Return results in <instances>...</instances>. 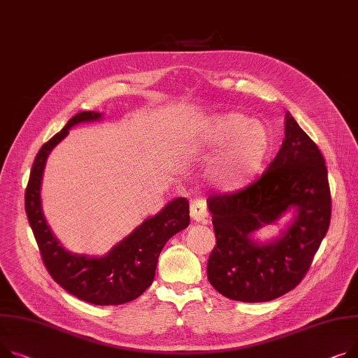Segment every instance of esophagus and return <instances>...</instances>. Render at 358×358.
Segmentation results:
<instances>
[{"label": "esophagus", "instance_id": "esophagus-1", "mask_svg": "<svg viewBox=\"0 0 358 358\" xmlns=\"http://www.w3.org/2000/svg\"><path fill=\"white\" fill-rule=\"evenodd\" d=\"M189 214H192V219L199 223H206L207 220V206L206 201L201 199H196L192 201L189 206Z\"/></svg>", "mask_w": 358, "mask_h": 358}]
</instances>
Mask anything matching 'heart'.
<instances>
[{
  "label": "heart",
  "instance_id": "obj_1",
  "mask_svg": "<svg viewBox=\"0 0 358 358\" xmlns=\"http://www.w3.org/2000/svg\"><path fill=\"white\" fill-rule=\"evenodd\" d=\"M193 148L199 154L214 155L210 178L223 193H239L249 187L272 157L273 138L268 127L255 122L241 112L210 116L201 122Z\"/></svg>",
  "mask_w": 358,
  "mask_h": 358
}]
</instances>
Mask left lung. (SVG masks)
Listing matches in <instances>:
<instances>
[{
	"mask_svg": "<svg viewBox=\"0 0 358 358\" xmlns=\"http://www.w3.org/2000/svg\"><path fill=\"white\" fill-rule=\"evenodd\" d=\"M216 246L207 278L223 296L266 302L292 291L308 272L331 220V194L324 157L315 142L285 115L282 147L256 182L239 193L207 200ZM287 212L292 222L276 240L255 241L262 227Z\"/></svg>",
	"mask_w": 358,
	"mask_h": 358,
	"instance_id": "left-lung-1",
	"label": "left lung"
}]
</instances>
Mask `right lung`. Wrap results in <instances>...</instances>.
<instances>
[{"label":"right lung","mask_w":358,"mask_h":358,"mask_svg":"<svg viewBox=\"0 0 358 358\" xmlns=\"http://www.w3.org/2000/svg\"><path fill=\"white\" fill-rule=\"evenodd\" d=\"M99 119L101 112H80L40 148L26 188V213L44 265L63 289L93 305H121L136 299L152 283L162 248L189 223V207L184 197L171 200L103 256L78 255L64 249L47 224L41 207L45 161L70 128Z\"/></svg>","instance_id":"1"}]
</instances>
